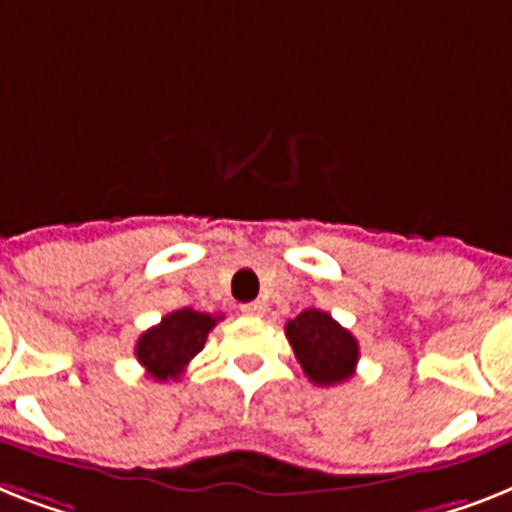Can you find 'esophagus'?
<instances>
[{"label":"esophagus","instance_id":"34e87169","mask_svg":"<svg viewBox=\"0 0 512 512\" xmlns=\"http://www.w3.org/2000/svg\"><path fill=\"white\" fill-rule=\"evenodd\" d=\"M263 313V302H247V305H242V315H247V318H260Z\"/></svg>","mask_w":512,"mask_h":512}]
</instances>
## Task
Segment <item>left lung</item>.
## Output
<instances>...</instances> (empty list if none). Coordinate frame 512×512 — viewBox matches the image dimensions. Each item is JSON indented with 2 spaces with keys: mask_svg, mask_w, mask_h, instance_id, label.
I'll return each mask as SVG.
<instances>
[{
  "mask_svg": "<svg viewBox=\"0 0 512 512\" xmlns=\"http://www.w3.org/2000/svg\"><path fill=\"white\" fill-rule=\"evenodd\" d=\"M286 339L313 384L334 386L355 376L360 357L357 339L323 310H302L286 323Z\"/></svg>",
  "mask_w": 512,
  "mask_h": 512,
  "instance_id": "left-lung-1",
  "label": "left lung"
}]
</instances>
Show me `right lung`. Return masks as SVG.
<instances>
[{
	"instance_id": "obj_1",
	"label": "right lung",
	"mask_w": 512,
	"mask_h": 512,
	"mask_svg": "<svg viewBox=\"0 0 512 512\" xmlns=\"http://www.w3.org/2000/svg\"><path fill=\"white\" fill-rule=\"evenodd\" d=\"M220 315L197 313L191 307L168 313L157 326L139 336L136 360L155 381H176L197 352H202L207 334L213 331Z\"/></svg>"
}]
</instances>
